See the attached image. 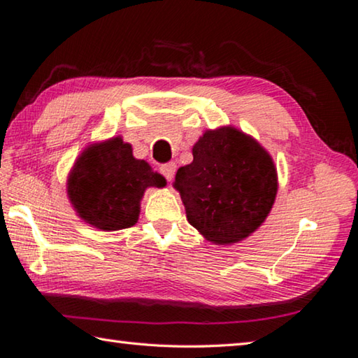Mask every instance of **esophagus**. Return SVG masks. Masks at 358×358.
I'll use <instances>...</instances> for the list:
<instances>
[{"label": "esophagus", "mask_w": 358, "mask_h": 358, "mask_svg": "<svg viewBox=\"0 0 358 358\" xmlns=\"http://www.w3.org/2000/svg\"><path fill=\"white\" fill-rule=\"evenodd\" d=\"M159 172L164 175L167 181H172L175 177V172H177V164L175 163H167L159 167Z\"/></svg>", "instance_id": "obj_1"}]
</instances>
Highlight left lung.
Segmentation results:
<instances>
[{
    "mask_svg": "<svg viewBox=\"0 0 358 358\" xmlns=\"http://www.w3.org/2000/svg\"><path fill=\"white\" fill-rule=\"evenodd\" d=\"M192 155L173 181L187 222L214 245L245 241L275 205V161L253 136L231 125L206 130Z\"/></svg>",
    "mask_w": 358,
    "mask_h": 358,
    "instance_id": "obj_1",
    "label": "left lung"
}]
</instances>
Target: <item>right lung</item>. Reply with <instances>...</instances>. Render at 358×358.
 I'll return each instance as SVG.
<instances>
[{
	"instance_id": "right-lung-1",
	"label": "right lung",
	"mask_w": 358,
	"mask_h": 358,
	"mask_svg": "<svg viewBox=\"0 0 358 358\" xmlns=\"http://www.w3.org/2000/svg\"><path fill=\"white\" fill-rule=\"evenodd\" d=\"M166 178L133 157L122 136L90 144L68 173L66 194L76 214L96 229L119 231L138 222L147 187H164Z\"/></svg>"
}]
</instances>
